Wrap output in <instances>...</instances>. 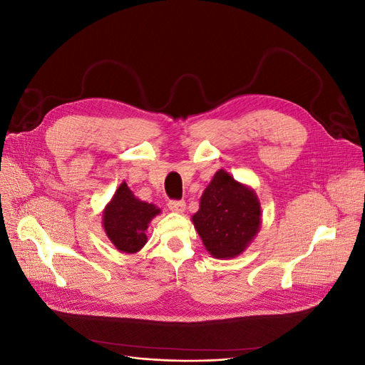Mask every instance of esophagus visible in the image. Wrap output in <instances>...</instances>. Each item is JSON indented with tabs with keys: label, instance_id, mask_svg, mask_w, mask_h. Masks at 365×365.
<instances>
[{
	"label": "esophagus",
	"instance_id": "obj_1",
	"mask_svg": "<svg viewBox=\"0 0 365 365\" xmlns=\"http://www.w3.org/2000/svg\"><path fill=\"white\" fill-rule=\"evenodd\" d=\"M168 207H169V210H172V212H175V213H182L185 210V202L182 200H178V201L172 200V201L168 202Z\"/></svg>",
	"mask_w": 365,
	"mask_h": 365
}]
</instances>
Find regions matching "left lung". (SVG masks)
<instances>
[{
	"label": "left lung",
	"mask_w": 365,
	"mask_h": 365,
	"mask_svg": "<svg viewBox=\"0 0 365 365\" xmlns=\"http://www.w3.org/2000/svg\"><path fill=\"white\" fill-rule=\"evenodd\" d=\"M192 219L207 251L216 259H230L239 256L259 231L260 204L251 189L219 170Z\"/></svg>",
	"instance_id": "1"
}]
</instances>
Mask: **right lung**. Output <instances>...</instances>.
<instances>
[{
    "instance_id": "obj_1",
    "label": "right lung",
    "mask_w": 365,
    "mask_h": 365,
    "mask_svg": "<svg viewBox=\"0 0 365 365\" xmlns=\"http://www.w3.org/2000/svg\"><path fill=\"white\" fill-rule=\"evenodd\" d=\"M158 213L160 208L137 200L128 184L123 182L103 213L106 236L118 251L134 254L145 247L148 224Z\"/></svg>"
}]
</instances>
